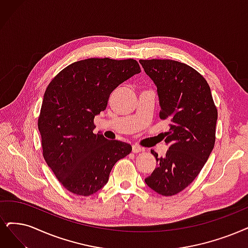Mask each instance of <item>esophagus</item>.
Masks as SVG:
<instances>
[{
	"instance_id": "obj_1",
	"label": "esophagus",
	"mask_w": 248,
	"mask_h": 248,
	"mask_svg": "<svg viewBox=\"0 0 248 248\" xmlns=\"http://www.w3.org/2000/svg\"><path fill=\"white\" fill-rule=\"evenodd\" d=\"M132 150H133V152L134 153H139V152H141V151H143V148H141L139 145H137V144H135V145H133L132 146Z\"/></svg>"
}]
</instances>
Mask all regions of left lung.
I'll return each instance as SVG.
<instances>
[{
  "instance_id": "8db88e82",
  "label": "left lung",
  "mask_w": 248,
  "mask_h": 248,
  "mask_svg": "<svg viewBox=\"0 0 248 248\" xmlns=\"http://www.w3.org/2000/svg\"><path fill=\"white\" fill-rule=\"evenodd\" d=\"M157 88L159 116L170 122L164 133L169 150L156 158L145 183L163 196L175 195L198 176L216 141L217 111L204 78L185 63L169 59L140 60Z\"/></svg>"
}]
</instances>
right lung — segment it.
<instances>
[{
  "label": "right lung",
  "instance_id": "right-lung-1",
  "mask_svg": "<svg viewBox=\"0 0 248 248\" xmlns=\"http://www.w3.org/2000/svg\"><path fill=\"white\" fill-rule=\"evenodd\" d=\"M141 72L134 59L90 58L64 68L46 90L38 126L44 158L64 188L90 196L102 189L132 146L94 134L110 94Z\"/></svg>",
  "mask_w": 248,
  "mask_h": 248
}]
</instances>
